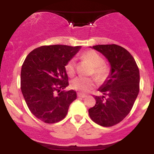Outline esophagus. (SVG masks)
<instances>
[{
	"label": "esophagus",
	"mask_w": 154,
	"mask_h": 154,
	"mask_svg": "<svg viewBox=\"0 0 154 154\" xmlns=\"http://www.w3.org/2000/svg\"><path fill=\"white\" fill-rule=\"evenodd\" d=\"M77 96L79 97V98H86L87 97V95L85 94H82V93H77Z\"/></svg>",
	"instance_id": "1"
}]
</instances>
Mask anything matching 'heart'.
I'll use <instances>...</instances> for the list:
<instances>
[{"mask_svg": "<svg viewBox=\"0 0 154 154\" xmlns=\"http://www.w3.org/2000/svg\"><path fill=\"white\" fill-rule=\"evenodd\" d=\"M84 59L87 60L93 66L91 74L99 82H103L109 77L110 73L109 67L104 63V60L101 56L95 51L90 50L84 52L82 55ZM65 71L69 77H73L76 71L75 59H69L64 66ZM95 86V79L92 77H77L72 79L71 82V88L80 93H86L93 90Z\"/></svg>", "mask_w": 154, "mask_h": 154, "instance_id": "1", "label": "heart"}]
</instances>
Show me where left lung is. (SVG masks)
Returning <instances> with one entry per match:
<instances>
[{
	"mask_svg": "<svg viewBox=\"0 0 154 154\" xmlns=\"http://www.w3.org/2000/svg\"><path fill=\"white\" fill-rule=\"evenodd\" d=\"M93 48L109 60L111 71L109 79L98 89L103 95H95L96 103L88 113L98 125L112 127L122 121L133 106L140 91L139 69L133 56L120 45H97Z\"/></svg>",
	"mask_w": 154,
	"mask_h": 154,
	"instance_id": "left-lung-1",
	"label": "left lung"
}]
</instances>
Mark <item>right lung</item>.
Wrapping results in <instances>:
<instances>
[{"label": "right lung", "instance_id": "right-lung-1", "mask_svg": "<svg viewBox=\"0 0 154 154\" xmlns=\"http://www.w3.org/2000/svg\"><path fill=\"white\" fill-rule=\"evenodd\" d=\"M80 48L43 45L32 51L23 63L21 91L32 114L43 122L64 119L77 98L76 91H63L69 85L64 66Z\"/></svg>", "mask_w": 154, "mask_h": 154}]
</instances>
